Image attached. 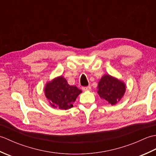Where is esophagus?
<instances>
[{"instance_id": "esophagus-1", "label": "esophagus", "mask_w": 156, "mask_h": 156, "mask_svg": "<svg viewBox=\"0 0 156 156\" xmlns=\"http://www.w3.org/2000/svg\"><path fill=\"white\" fill-rule=\"evenodd\" d=\"M90 89H91V87H90V86H88V87H82V90H83L84 91L90 90Z\"/></svg>"}]
</instances>
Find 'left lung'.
<instances>
[{
  "mask_svg": "<svg viewBox=\"0 0 156 156\" xmlns=\"http://www.w3.org/2000/svg\"><path fill=\"white\" fill-rule=\"evenodd\" d=\"M97 92L102 99L111 105H115L121 100L126 91L123 81L109 74L102 76L97 86Z\"/></svg>",
  "mask_w": 156,
  "mask_h": 156,
  "instance_id": "obj_1",
  "label": "left lung"
}]
</instances>
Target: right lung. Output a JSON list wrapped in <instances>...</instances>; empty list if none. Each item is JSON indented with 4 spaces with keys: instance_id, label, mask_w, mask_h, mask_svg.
<instances>
[{
    "instance_id": "1",
    "label": "right lung",
    "mask_w": 156,
    "mask_h": 156,
    "mask_svg": "<svg viewBox=\"0 0 156 156\" xmlns=\"http://www.w3.org/2000/svg\"><path fill=\"white\" fill-rule=\"evenodd\" d=\"M82 92L76 86L68 84L63 76L47 82L44 88L45 96L51 107L62 110L72 108L76 98Z\"/></svg>"
}]
</instances>
